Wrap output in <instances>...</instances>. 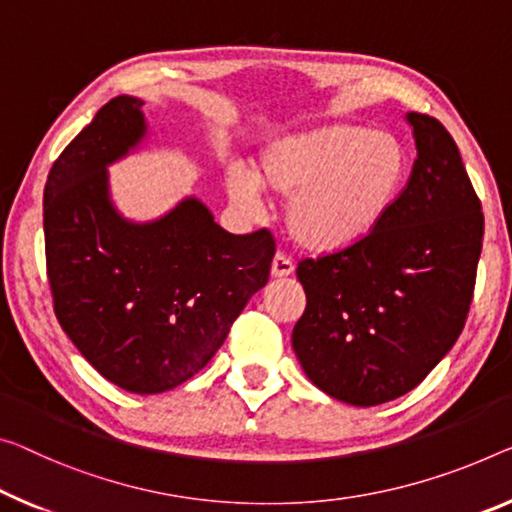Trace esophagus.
Instances as JSON below:
<instances>
[{
	"label": "esophagus",
	"instance_id": "obj_1",
	"mask_svg": "<svg viewBox=\"0 0 512 512\" xmlns=\"http://www.w3.org/2000/svg\"><path fill=\"white\" fill-rule=\"evenodd\" d=\"M295 272V265L293 261L286 254H277L272 261V277L274 279H283V277H290V274Z\"/></svg>",
	"mask_w": 512,
	"mask_h": 512
}]
</instances>
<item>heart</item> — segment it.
Here are the masks:
<instances>
[{"label":"heart","instance_id":"obj_1","mask_svg":"<svg viewBox=\"0 0 512 512\" xmlns=\"http://www.w3.org/2000/svg\"><path fill=\"white\" fill-rule=\"evenodd\" d=\"M405 174L407 153L396 137L334 123L267 141L254 174L226 171V192L245 210L258 208L261 187L290 199V238L313 254H341L382 224Z\"/></svg>","mask_w":512,"mask_h":512}]
</instances>
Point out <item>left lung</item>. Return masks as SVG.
Instances as JSON below:
<instances>
[{
	"mask_svg": "<svg viewBox=\"0 0 512 512\" xmlns=\"http://www.w3.org/2000/svg\"><path fill=\"white\" fill-rule=\"evenodd\" d=\"M416 160L382 224L341 254L304 258L293 329L304 373L329 396L373 407L412 391L465 327L483 247L481 201L453 137L405 114Z\"/></svg>",
	"mask_w": 512,
	"mask_h": 512,
	"instance_id": "obj_1",
	"label": "left lung"
}]
</instances>
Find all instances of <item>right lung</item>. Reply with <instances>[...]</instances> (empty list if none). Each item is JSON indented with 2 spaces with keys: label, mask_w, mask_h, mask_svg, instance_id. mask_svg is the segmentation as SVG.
I'll list each match as a JSON object with an SVG mask.
<instances>
[{
  "label": "right lung",
  "mask_w": 512,
  "mask_h": 512,
  "mask_svg": "<svg viewBox=\"0 0 512 512\" xmlns=\"http://www.w3.org/2000/svg\"><path fill=\"white\" fill-rule=\"evenodd\" d=\"M144 100L116 96L52 164L43 194L54 313L116 387L162 393L201 371L270 277V231L233 235L187 196L153 222L112 203L107 167L144 141Z\"/></svg>",
  "instance_id": "right-lung-1"
}]
</instances>
